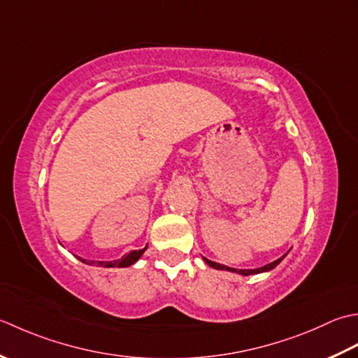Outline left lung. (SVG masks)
I'll use <instances>...</instances> for the list:
<instances>
[{
	"label": "left lung",
	"mask_w": 358,
	"mask_h": 358,
	"mask_svg": "<svg viewBox=\"0 0 358 358\" xmlns=\"http://www.w3.org/2000/svg\"><path fill=\"white\" fill-rule=\"evenodd\" d=\"M289 253V252H287ZM287 253L286 255H282L281 258H278V259H275L273 262H271V264H266V266H262V267H258V268H235V267H229V266H224V264H220V262H215V261H210V259H207L206 257H202V259L207 262V264L210 266V267H213V268H217V271H225V272H231V273H238V275H243V276H249V275H258V273H264V272H268V271H272V268H275L276 266L280 264V262L287 257Z\"/></svg>",
	"instance_id": "left-lung-1"
}]
</instances>
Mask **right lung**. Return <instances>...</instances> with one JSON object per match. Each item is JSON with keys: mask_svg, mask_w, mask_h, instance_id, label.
<instances>
[{"mask_svg": "<svg viewBox=\"0 0 358 358\" xmlns=\"http://www.w3.org/2000/svg\"><path fill=\"white\" fill-rule=\"evenodd\" d=\"M147 247H148V244L141 250H133V252H129L127 255H123L120 259H114V261H90V262H87L86 259H82V258H78V259L85 262V264L97 266V267H129V266H133L134 262L141 259L143 252L147 250Z\"/></svg>", "mask_w": 358, "mask_h": 358, "instance_id": "right-lung-1", "label": "right lung"}]
</instances>
